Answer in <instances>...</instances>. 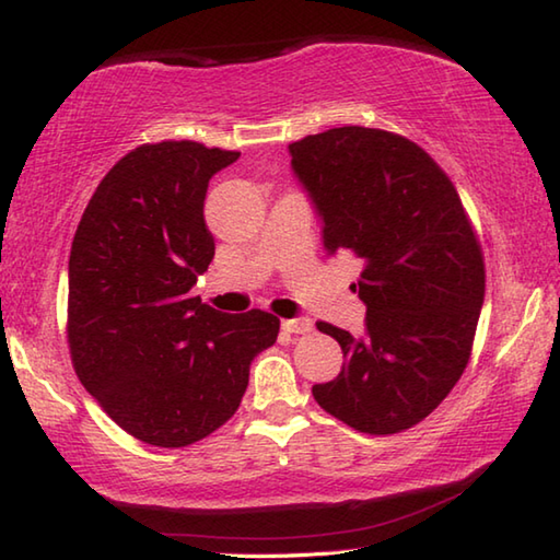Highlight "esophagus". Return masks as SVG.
<instances>
[{
  "mask_svg": "<svg viewBox=\"0 0 560 560\" xmlns=\"http://www.w3.org/2000/svg\"><path fill=\"white\" fill-rule=\"evenodd\" d=\"M281 330L306 335L313 330V323L308 318H289V320H281Z\"/></svg>",
  "mask_w": 560,
  "mask_h": 560,
  "instance_id": "1",
  "label": "esophagus"
}]
</instances>
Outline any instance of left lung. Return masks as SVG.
<instances>
[{"mask_svg":"<svg viewBox=\"0 0 560 560\" xmlns=\"http://www.w3.org/2000/svg\"><path fill=\"white\" fill-rule=\"evenodd\" d=\"M293 176L320 220L325 252L362 261L368 303L340 342L338 377L313 396L354 431L386 435L423 421L460 380L485 301L482 252L457 190L421 147L368 127H335L289 144Z\"/></svg>","mask_w":560,"mask_h":560,"instance_id":"8db88e82","label":"left lung"}]
</instances>
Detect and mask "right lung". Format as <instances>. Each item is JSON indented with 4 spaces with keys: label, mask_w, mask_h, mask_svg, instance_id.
<instances>
[{
    "label": "right lung",
    "mask_w": 560,
    "mask_h": 560,
    "mask_svg": "<svg viewBox=\"0 0 560 560\" xmlns=\"http://www.w3.org/2000/svg\"><path fill=\"white\" fill-rule=\"evenodd\" d=\"M237 151L144 144L90 198L68 261V342L78 380L119 429L183 448L220 429L249 364L279 335L264 311L220 313L190 296L215 257L202 208Z\"/></svg>",
    "instance_id": "1"
}]
</instances>
